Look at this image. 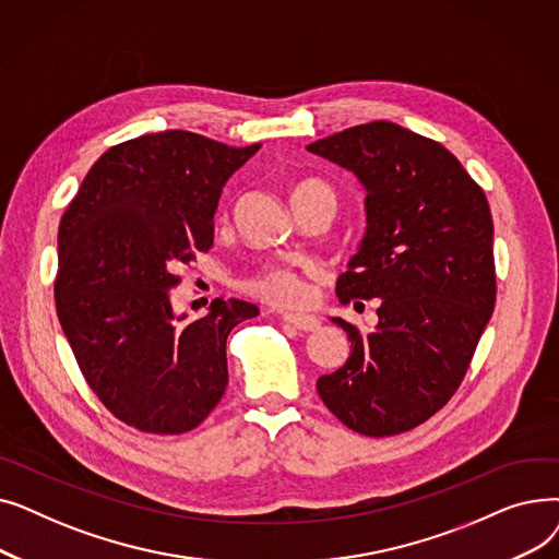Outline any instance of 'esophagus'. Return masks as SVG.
<instances>
[{"mask_svg": "<svg viewBox=\"0 0 559 559\" xmlns=\"http://www.w3.org/2000/svg\"><path fill=\"white\" fill-rule=\"evenodd\" d=\"M283 321L292 324L295 329L304 331V333H312L319 329V319L312 314H301V312H283Z\"/></svg>", "mask_w": 559, "mask_h": 559, "instance_id": "obj_1", "label": "esophagus"}]
</instances>
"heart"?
<instances>
[{
  "instance_id": "1",
  "label": "heart",
  "mask_w": 559,
  "mask_h": 559,
  "mask_svg": "<svg viewBox=\"0 0 559 559\" xmlns=\"http://www.w3.org/2000/svg\"><path fill=\"white\" fill-rule=\"evenodd\" d=\"M310 186L326 188L324 183L306 181V183H299L295 190L310 188ZM295 190H292V192H295ZM249 289L253 292V295H258L260 299L270 301L274 306H297V304H301L306 299V283H304V278L297 272H292L287 267H267V270H262L260 274H255L249 281Z\"/></svg>"
}]
</instances>
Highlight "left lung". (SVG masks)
<instances>
[{"instance_id":"1","label":"left lung","mask_w":559,"mask_h":559,"mask_svg":"<svg viewBox=\"0 0 559 559\" xmlns=\"http://www.w3.org/2000/svg\"><path fill=\"white\" fill-rule=\"evenodd\" d=\"M306 150L367 192V228L337 297L380 304L367 335L331 317L350 354L317 392L360 435L409 430L453 396L493 310L487 197L444 144L394 122L350 127Z\"/></svg>"}]
</instances>
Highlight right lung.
<instances>
[{"label": "right lung", "mask_w": 559, "mask_h": 559, "mask_svg": "<svg viewBox=\"0 0 559 559\" xmlns=\"http://www.w3.org/2000/svg\"><path fill=\"white\" fill-rule=\"evenodd\" d=\"M258 150L179 129L115 144L58 226V321L87 385L138 430L188 432L224 396L226 337L258 308L215 299L188 321L169 289L211 249L222 190Z\"/></svg>", "instance_id": "add662e5"}]
</instances>
